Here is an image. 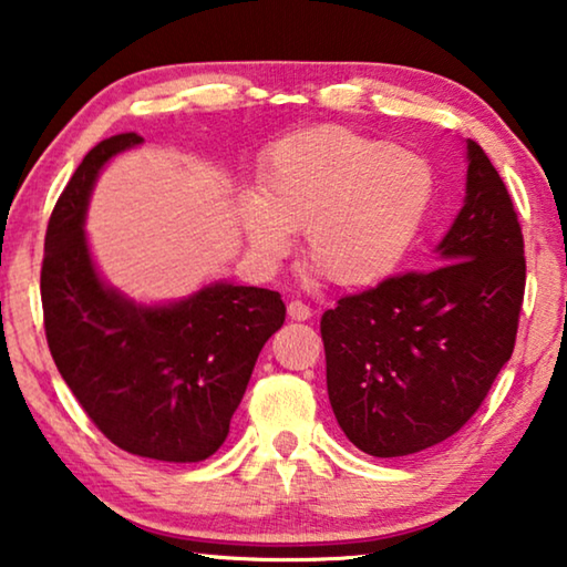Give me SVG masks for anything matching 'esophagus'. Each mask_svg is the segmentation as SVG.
Instances as JSON below:
<instances>
[{
    "mask_svg": "<svg viewBox=\"0 0 567 567\" xmlns=\"http://www.w3.org/2000/svg\"><path fill=\"white\" fill-rule=\"evenodd\" d=\"M287 316L292 320H308L312 316V310L302 300H290L287 302Z\"/></svg>",
    "mask_w": 567,
    "mask_h": 567,
    "instance_id": "34e87169",
    "label": "esophagus"
}]
</instances>
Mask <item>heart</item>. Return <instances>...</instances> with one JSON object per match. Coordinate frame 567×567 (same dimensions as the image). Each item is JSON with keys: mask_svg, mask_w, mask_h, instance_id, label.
<instances>
[{"mask_svg": "<svg viewBox=\"0 0 567 567\" xmlns=\"http://www.w3.org/2000/svg\"><path fill=\"white\" fill-rule=\"evenodd\" d=\"M257 192H245L237 219L259 262L277 265L305 235L310 267L340 287L389 277L426 219L434 174L396 143L346 125H316L265 151Z\"/></svg>", "mask_w": 567, "mask_h": 567, "instance_id": "heart-1", "label": "heart"}]
</instances>
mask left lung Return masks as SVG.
Here are the masks:
<instances>
[{
  "label": "left lung",
  "mask_w": 567,
  "mask_h": 567,
  "mask_svg": "<svg viewBox=\"0 0 567 567\" xmlns=\"http://www.w3.org/2000/svg\"><path fill=\"white\" fill-rule=\"evenodd\" d=\"M466 196L424 272L389 277L322 312L328 396L371 456L444 442L487 399L515 350L525 241L507 186L466 141Z\"/></svg>",
  "instance_id": "left-lung-1"
}]
</instances>
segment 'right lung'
I'll use <instances>...</instances> for the list:
<instances>
[{
	"label": "right lung",
	"mask_w": 567,
	"mask_h": 567,
	"mask_svg": "<svg viewBox=\"0 0 567 567\" xmlns=\"http://www.w3.org/2000/svg\"><path fill=\"white\" fill-rule=\"evenodd\" d=\"M118 133L87 151L52 209L40 272L44 336L90 421L123 449L156 462H204L229 434L251 368L285 302L265 287L214 282L171 305H136L107 287L83 231L90 192Z\"/></svg>",
	"instance_id": "right-lung-1"
}]
</instances>
